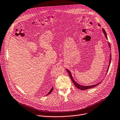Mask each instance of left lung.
Instances as JSON below:
<instances>
[{
    "mask_svg": "<svg viewBox=\"0 0 120 120\" xmlns=\"http://www.w3.org/2000/svg\"><path fill=\"white\" fill-rule=\"evenodd\" d=\"M99 26H100L99 24ZM102 30H103V33H104V34H105V36H106V38L108 39V37H107V34H106V32L105 30L104 29V28H102ZM109 47H110V48L111 47H110V44L109 43ZM111 54H110V61H109V65L108 69V70H107V71H109V66H110L109 65H110V63H111ZM66 71H67L68 72V73H69V75H70V78H71V79L72 81L73 82V84H74V85L75 86H76L78 89H80V90H87V89H90V88L94 87H95V86H98L99 84H100L101 83V82H100V83H99V84H96V85H93V86H83L80 85L78 84L77 83H76V82H75V81H74V80L73 79V78H72V75H71V73L70 71L69 70H68V69H67Z\"/></svg>",
    "mask_w": 120,
    "mask_h": 120,
    "instance_id": "left-lung-1",
    "label": "left lung"
}]
</instances>
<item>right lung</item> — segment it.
<instances>
[{
	"label": "right lung",
	"instance_id": "obj_1",
	"mask_svg": "<svg viewBox=\"0 0 120 120\" xmlns=\"http://www.w3.org/2000/svg\"><path fill=\"white\" fill-rule=\"evenodd\" d=\"M53 87H52V88L51 89V90H50V91L49 92V93L46 95H49V94H51V93L52 92V91H53Z\"/></svg>",
	"mask_w": 120,
	"mask_h": 120
}]
</instances>
